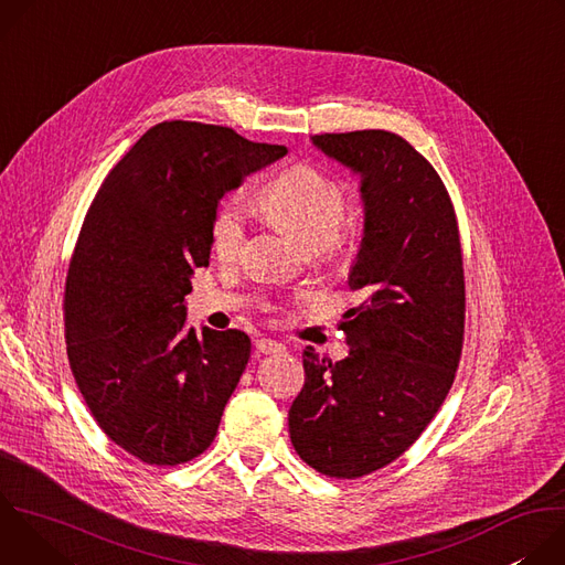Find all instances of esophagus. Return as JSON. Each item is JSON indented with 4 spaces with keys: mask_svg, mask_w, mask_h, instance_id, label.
I'll list each match as a JSON object with an SVG mask.
<instances>
[{
    "mask_svg": "<svg viewBox=\"0 0 565 565\" xmlns=\"http://www.w3.org/2000/svg\"><path fill=\"white\" fill-rule=\"evenodd\" d=\"M255 349H257L259 353H264V355H273V353H281L286 347H284L281 342H277V340L262 338V340H257V342H255Z\"/></svg>",
    "mask_w": 565,
    "mask_h": 565,
    "instance_id": "obj_1",
    "label": "esophagus"
}]
</instances>
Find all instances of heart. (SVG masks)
Returning <instances> with one entry per match:
<instances>
[{
	"instance_id": "1",
	"label": "heart",
	"mask_w": 565,
	"mask_h": 565,
	"mask_svg": "<svg viewBox=\"0 0 565 565\" xmlns=\"http://www.w3.org/2000/svg\"><path fill=\"white\" fill-rule=\"evenodd\" d=\"M257 212L288 230L315 257H333L347 234L349 192L329 172L297 163L264 183L255 194ZM212 250L218 259H236L246 244V216L236 199L216 203L210 223Z\"/></svg>"
}]
</instances>
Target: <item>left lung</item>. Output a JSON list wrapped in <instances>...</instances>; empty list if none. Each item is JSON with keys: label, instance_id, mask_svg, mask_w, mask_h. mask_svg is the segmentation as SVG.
<instances>
[{"label": "left lung", "instance_id": "8db88e82", "mask_svg": "<svg viewBox=\"0 0 565 565\" xmlns=\"http://www.w3.org/2000/svg\"><path fill=\"white\" fill-rule=\"evenodd\" d=\"M312 142L362 174L364 238L349 277L362 301L338 324L349 358L306 347L288 429L306 465L360 478L405 454L454 384L465 340L462 248L449 192L412 142L384 129Z\"/></svg>", "mask_w": 565, "mask_h": 565}]
</instances>
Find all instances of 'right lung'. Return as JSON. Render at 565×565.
Returning a JSON list of instances; mask_svg holds the SVG:
<instances>
[{
    "mask_svg": "<svg viewBox=\"0 0 565 565\" xmlns=\"http://www.w3.org/2000/svg\"><path fill=\"white\" fill-rule=\"evenodd\" d=\"M230 127L166 120L118 160L89 205L64 284L68 366L98 427L147 465L203 454L250 358L244 331L185 329L216 203L286 156Z\"/></svg>",
    "mask_w": 565,
    "mask_h": 565,
    "instance_id": "obj_1",
    "label": "right lung"
}]
</instances>
